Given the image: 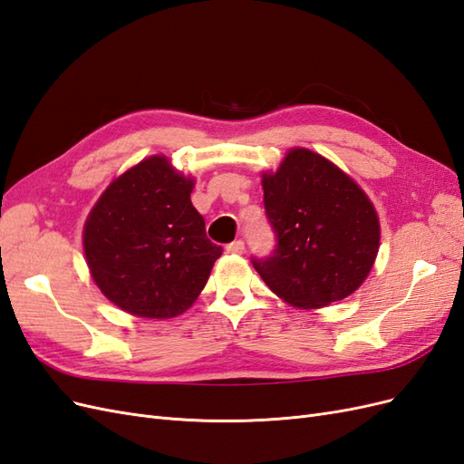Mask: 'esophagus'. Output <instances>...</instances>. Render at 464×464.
<instances>
[{"mask_svg": "<svg viewBox=\"0 0 464 464\" xmlns=\"http://www.w3.org/2000/svg\"><path fill=\"white\" fill-rule=\"evenodd\" d=\"M227 252L229 254H243L245 252V241H241V238H237V241L229 243L227 245Z\"/></svg>", "mask_w": 464, "mask_h": 464, "instance_id": "34e87169", "label": "esophagus"}]
</instances>
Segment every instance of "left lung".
<instances>
[{"mask_svg":"<svg viewBox=\"0 0 464 464\" xmlns=\"http://www.w3.org/2000/svg\"><path fill=\"white\" fill-rule=\"evenodd\" d=\"M276 248L252 258L283 301L322 308L362 285L380 248V219L353 179L324 156L293 148L276 173L262 175Z\"/></svg>","mask_w":464,"mask_h":464,"instance_id":"1","label":"left lung"}]
</instances>
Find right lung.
<instances>
[{"label": "right lung", "instance_id": "obj_1", "mask_svg": "<svg viewBox=\"0 0 464 464\" xmlns=\"http://www.w3.org/2000/svg\"><path fill=\"white\" fill-rule=\"evenodd\" d=\"M194 181L150 156L103 190L82 233L100 291L140 318H173L200 295L223 248L190 202Z\"/></svg>", "mask_w": 464, "mask_h": 464}]
</instances>
